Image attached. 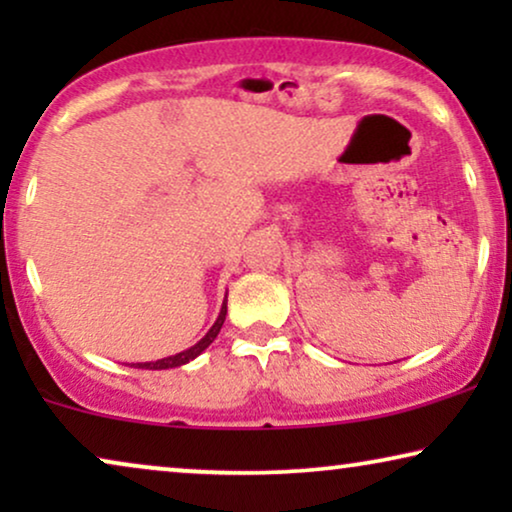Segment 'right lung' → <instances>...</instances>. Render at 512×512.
I'll return each instance as SVG.
<instances>
[{
    "instance_id": "add662e5",
    "label": "right lung",
    "mask_w": 512,
    "mask_h": 512,
    "mask_svg": "<svg viewBox=\"0 0 512 512\" xmlns=\"http://www.w3.org/2000/svg\"><path fill=\"white\" fill-rule=\"evenodd\" d=\"M223 321H226V303H223V307H221L219 319L214 321V326L209 328V333L205 335V338H202V340L198 342V345H193L191 349H186V352H181V354L167 356V359H160V361H153V363H132V366H137V368H149V370H165V368H177V366H184V363H188L191 359H195V356L202 354L209 345H212L214 338H216V335H219V331H221Z\"/></svg>"
}]
</instances>
